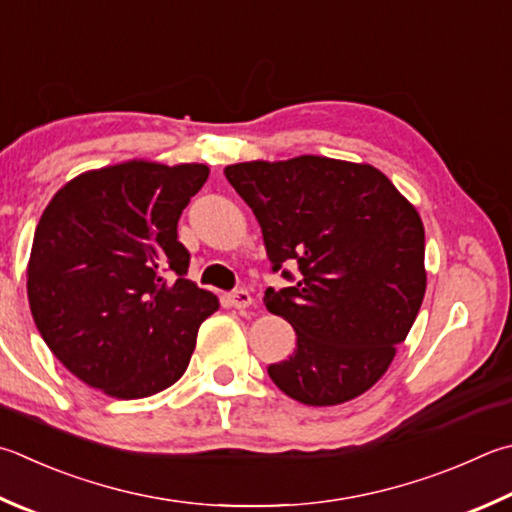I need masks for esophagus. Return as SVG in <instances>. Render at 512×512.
<instances>
[{
  "label": "esophagus",
  "instance_id": "obj_1",
  "mask_svg": "<svg viewBox=\"0 0 512 512\" xmlns=\"http://www.w3.org/2000/svg\"><path fill=\"white\" fill-rule=\"evenodd\" d=\"M226 302L232 309H248V306L253 304V297H250V293L244 291V288H239V291H232L226 295Z\"/></svg>",
  "mask_w": 512,
  "mask_h": 512
}]
</instances>
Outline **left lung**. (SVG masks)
<instances>
[{"label": "left lung", "mask_w": 512, "mask_h": 512, "mask_svg": "<svg viewBox=\"0 0 512 512\" xmlns=\"http://www.w3.org/2000/svg\"><path fill=\"white\" fill-rule=\"evenodd\" d=\"M226 179L262 226L273 273L266 309L297 336L268 365L286 396L324 407L351 401L392 365L425 295V230L383 172L324 156L228 165ZM293 265V276L285 268Z\"/></svg>", "instance_id": "left-lung-1"}]
</instances>
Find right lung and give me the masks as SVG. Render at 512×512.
I'll return each instance as SVG.
<instances>
[{
	"mask_svg": "<svg viewBox=\"0 0 512 512\" xmlns=\"http://www.w3.org/2000/svg\"><path fill=\"white\" fill-rule=\"evenodd\" d=\"M206 165L129 161L85 172L51 199L29 262V304L73 376L116 398H145L188 369L217 297L188 277L179 217Z\"/></svg>",
	"mask_w": 512,
	"mask_h": 512,
	"instance_id": "1",
	"label": "right lung"
}]
</instances>
